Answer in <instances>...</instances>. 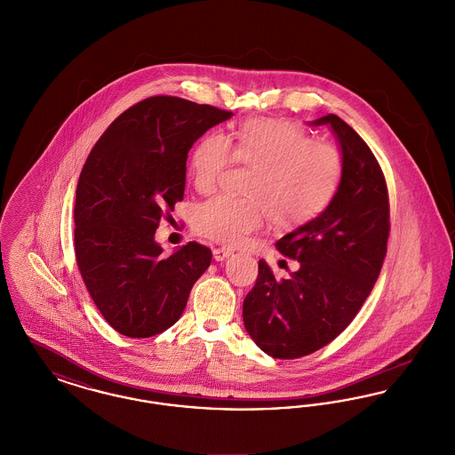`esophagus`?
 I'll return each instance as SVG.
<instances>
[{
    "mask_svg": "<svg viewBox=\"0 0 455 455\" xmlns=\"http://www.w3.org/2000/svg\"><path fill=\"white\" fill-rule=\"evenodd\" d=\"M228 256H232V249H228V247L213 249V258L217 260H225Z\"/></svg>",
    "mask_w": 455,
    "mask_h": 455,
    "instance_id": "esophagus-1",
    "label": "esophagus"
}]
</instances>
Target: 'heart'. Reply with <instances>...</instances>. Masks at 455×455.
Here are the masks:
<instances>
[{"label":"heart","instance_id":"b5f03b06","mask_svg":"<svg viewBox=\"0 0 455 455\" xmlns=\"http://www.w3.org/2000/svg\"><path fill=\"white\" fill-rule=\"evenodd\" d=\"M235 162L252 167L245 182L249 196H217L195 212L197 234L230 245L243 243L269 220L278 228H293L319 217L345 173L336 143L315 140L284 119H249L238 128L235 145L221 131L199 140L191 156L196 189L215 193Z\"/></svg>","mask_w":455,"mask_h":455}]
</instances>
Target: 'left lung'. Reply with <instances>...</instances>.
Wrapping results in <instances>:
<instances>
[{"mask_svg":"<svg viewBox=\"0 0 455 455\" xmlns=\"http://www.w3.org/2000/svg\"><path fill=\"white\" fill-rule=\"evenodd\" d=\"M345 173L324 212L276 242L299 269L278 280L264 259L243 300V325L269 356L295 360L336 339L360 312L387 254L389 191L384 172L360 134L329 114Z\"/></svg>","mask_w":455,"mask_h":455,"instance_id":"8db88e82","label":"left lung"}]
</instances>
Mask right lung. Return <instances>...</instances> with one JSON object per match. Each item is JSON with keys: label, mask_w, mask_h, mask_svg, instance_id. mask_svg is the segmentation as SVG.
<instances>
[{"label": "right lung", "mask_w": 455, "mask_h": 455, "mask_svg": "<svg viewBox=\"0 0 455 455\" xmlns=\"http://www.w3.org/2000/svg\"><path fill=\"white\" fill-rule=\"evenodd\" d=\"M230 110L155 95L116 117L88 155L76 186L75 258L108 324L150 338L175 324L212 249L188 242L162 256L155 232L184 199L196 140Z\"/></svg>", "instance_id": "1"}]
</instances>
